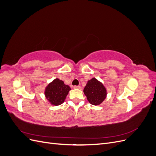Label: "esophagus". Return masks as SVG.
Masks as SVG:
<instances>
[{"mask_svg": "<svg viewBox=\"0 0 156 156\" xmlns=\"http://www.w3.org/2000/svg\"><path fill=\"white\" fill-rule=\"evenodd\" d=\"M73 88H78V89H79V88H81V87H80V86H73Z\"/></svg>", "mask_w": 156, "mask_h": 156, "instance_id": "34e87169", "label": "esophagus"}]
</instances>
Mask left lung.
<instances>
[{
  "mask_svg": "<svg viewBox=\"0 0 156 156\" xmlns=\"http://www.w3.org/2000/svg\"><path fill=\"white\" fill-rule=\"evenodd\" d=\"M83 92L88 101L94 105H100L105 100L107 95V90L104 86L95 78L89 80Z\"/></svg>",
  "mask_w": 156,
  "mask_h": 156,
  "instance_id": "obj_1",
  "label": "left lung"
}]
</instances>
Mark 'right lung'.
Wrapping results in <instances>:
<instances>
[{
	"label": "right lung",
	"instance_id": "1",
	"mask_svg": "<svg viewBox=\"0 0 156 156\" xmlns=\"http://www.w3.org/2000/svg\"><path fill=\"white\" fill-rule=\"evenodd\" d=\"M70 90V87L62 81L56 79L46 87L45 95L52 105L57 106L64 101Z\"/></svg>",
	"mask_w": 156,
	"mask_h": 156
}]
</instances>
